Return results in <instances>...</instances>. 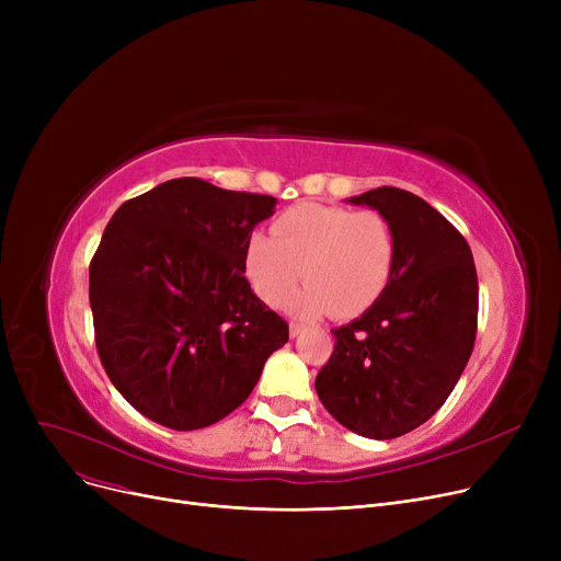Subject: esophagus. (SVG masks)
Instances as JSON below:
<instances>
[{
	"label": "esophagus",
	"mask_w": 561,
	"mask_h": 561,
	"mask_svg": "<svg viewBox=\"0 0 561 561\" xmlns=\"http://www.w3.org/2000/svg\"><path fill=\"white\" fill-rule=\"evenodd\" d=\"M302 332H305V325H300V322H290V325H288L290 339H298Z\"/></svg>",
	"instance_id": "1"
}]
</instances>
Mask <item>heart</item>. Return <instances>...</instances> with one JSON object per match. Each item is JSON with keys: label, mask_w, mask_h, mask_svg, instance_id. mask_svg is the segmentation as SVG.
I'll list each match as a JSON object with an SVG mask.
<instances>
[{"label": "heart", "mask_w": 561, "mask_h": 561, "mask_svg": "<svg viewBox=\"0 0 561 561\" xmlns=\"http://www.w3.org/2000/svg\"><path fill=\"white\" fill-rule=\"evenodd\" d=\"M398 256L393 225L377 211L300 204L275 222V236L254 231L245 245V275L256 296L300 316L364 313L391 282Z\"/></svg>", "instance_id": "heart-1"}]
</instances>
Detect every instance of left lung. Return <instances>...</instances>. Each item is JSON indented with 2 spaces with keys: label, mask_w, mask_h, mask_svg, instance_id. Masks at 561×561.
<instances>
[{
  "label": "left lung",
  "mask_w": 561,
  "mask_h": 561,
  "mask_svg": "<svg viewBox=\"0 0 561 561\" xmlns=\"http://www.w3.org/2000/svg\"><path fill=\"white\" fill-rule=\"evenodd\" d=\"M393 225L398 256L385 293L332 330L316 393L366 438L402 436L432 419L459 381L478 330V273L463 236L419 195L381 186L347 197Z\"/></svg>",
  "instance_id": "1"
}]
</instances>
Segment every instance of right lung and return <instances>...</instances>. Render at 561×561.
I'll return each instance as SVG.
<instances>
[{
	"label": "right lung",
	"instance_id": "right-lung-1",
	"mask_svg": "<svg viewBox=\"0 0 561 561\" xmlns=\"http://www.w3.org/2000/svg\"><path fill=\"white\" fill-rule=\"evenodd\" d=\"M275 206L180 176L113 214L91 261L95 343L142 416L180 432L218 423L288 341L245 279L248 239Z\"/></svg>",
	"mask_w": 561,
	"mask_h": 561
}]
</instances>
